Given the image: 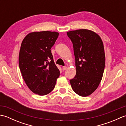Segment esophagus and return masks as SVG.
<instances>
[{
    "mask_svg": "<svg viewBox=\"0 0 126 126\" xmlns=\"http://www.w3.org/2000/svg\"><path fill=\"white\" fill-rule=\"evenodd\" d=\"M66 68H67V66H63L62 67V69L63 70H65L66 69Z\"/></svg>",
    "mask_w": 126,
    "mask_h": 126,
    "instance_id": "obj_1",
    "label": "esophagus"
}]
</instances>
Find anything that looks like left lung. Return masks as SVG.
<instances>
[{
	"instance_id": "left-lung-1",
	"label": "left lung",
	"mask_w": 126,
	"mask_h": 126,
	"mask_svg": "<svg viewBox=\"0 0 126 126\" xmlns=\"http://www.w3.org/2000/svg\"><path fill=\"white\" fill-rule=\"evenodd\" d=\"M73 43L76 74L70 80L73 90L85 97L97 89L102 79L105 66L103 42L98 34L88 29L66 32Z\"/></svg>"
}]
</instances>
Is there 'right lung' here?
<instances>
[{
	"label": "right lung",
	"mask_w": 126,
	"mask_h": 126,
	"mask_svg": "<svg viewBox=\"0 0 126 126\" xmlns=\"http://www.w3.org/2000/svg\"><path fill=\"white\" fill-rule=\"evenodd\" d=\"M58 35L55 31H34L28 34L21 44L20 70L28 88L39 95L52 92L60 76L50 50Z\"/></svg>",
	"instance_id": "add662e5"
}]
</instances>
